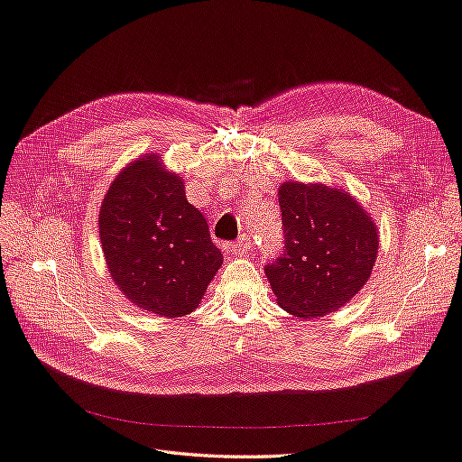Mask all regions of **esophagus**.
<instances>
[{"label": "esophagus", "instance_id": "34e87169", "mask_svg": "<svg viewBox=\"0 0 462 462\" xmlns=\"http://www.w3.org/2000/svg\"><path fill=\"white\" fill-rule=\"evenodd\" d=\"M248 248H251V239H248L246 235H243L239 241H235L233 245H229V251L233 254H246Z\"/></svg>", "mask_w": 462, "mask_h": 462}]
</instances>
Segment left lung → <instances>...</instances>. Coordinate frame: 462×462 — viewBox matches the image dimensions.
<instances>
[{"mask_svg": "<svg viewBox=\"0 0 462 462\" xmlns=\"http://www.w3.org/2000/svg\"><path fill=\"white\" fill-rule=\"evenodd\" d=\"M278 196L283 248L264 266L278 305L301 319L338 310L371 276L375 223L350 194L324 184L285 182Z\"/></svg>", "mask_w": 462, "mask_h": 462, "instance_id": "obj_1", "label": "left lung"}]
</instances>
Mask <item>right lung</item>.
Listing matches in <instances>:
<instances>
[{
  "instance_id": "obj_1",
  "label": "right lung",
  "mask_w": 462,
  "mask_h": 462,
  "mask_svg": "<svg viewBox=\"0 0 462 462\" xmlns=\"http://www.w3.org/2000/svg\"><path fill=\"white\" fill-rule=\"evenodd\" d=\"M98 235L118 290L161 317L192 313L223 262L182 177L165 171L159 155H143L112 180Z\"/></svg>"
}]
</instances>
